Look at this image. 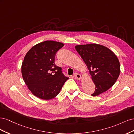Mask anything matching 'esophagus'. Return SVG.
<instances>
[{
  "mask_svg": "<svg viewBox=\"0 0 134 134\" xmlns=\"http://www.w3.org/2000/svg\"><path fill=\"white\" fill-rule=\"evenodd\" d=\"M74 76L75 77V78L78 80H80L81 79V75L79 74L78 72H75L74 74Z\"/></svg>",
  "mask_w": 134,
  "mask_h": 134,
  "instance_id": "34e87169",
  "label": "esophagus"
}]
</instances>
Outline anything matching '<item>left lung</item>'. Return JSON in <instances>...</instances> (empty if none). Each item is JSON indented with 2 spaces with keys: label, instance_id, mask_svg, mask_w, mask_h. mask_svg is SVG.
I'll use <instances>...</instances> for the list:
<instances>
[{
  "label": "left lung",
  "instance_id": "left-lung-1",
  "mask_svg": "<svg viewBox=\"0 0 134 134\" xmlns=\"http://www.w3.org/2000/svg\"><path fill=\"white\" fill-rule=\"evenodd\" d=\"M90 70L96 86L92 96L109 90L120 73V65L116 55L108 48L99 44H79L75 46Z\"/></svg>",
  "mask_w": 134,
  "mask_h": 134
}]
</instances>
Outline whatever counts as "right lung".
Returning a JSON list of instances; mask_svg holds the SVG:
<instances>
[{
  "label": "right lung",
  "instance_id": "right-lung-1",
  "mask_svg": "<svg viewBox=\"0 0 134 134\" xmlns=\"http://www.w3.org/2000/svg\"><path fill=\"white\" fill-rule=\"evenodd\" d=\"M64 44L54 41L40 42L27 52L22 64L24 82L38 98L49 100L57 96L69 79L55 64L57 51Z\"/></svg>",
  "mask_w": 134,
  "mask_h": 134
}]
</instances>
